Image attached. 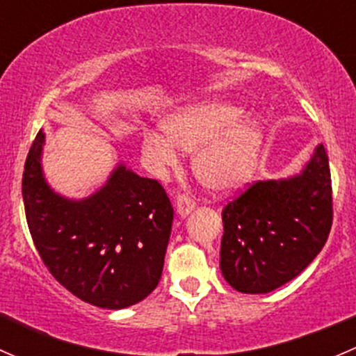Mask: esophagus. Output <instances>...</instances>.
Returning <instances> with one entry per match:
<instances>
[{
    "mask_svg": "<svg viewBox=\"0 0 356 356\" xmlns=\"http://www.w3.org/2000/svg\"><path fill=\"white\" fill-rule=\"evenodd\" d=\"M175 203H177V211L181 215H188L196 204L195 200H193L191 196L182 195V193H181V195H177V198H175Z\"/></svg>",
    "mask_w": 356,
    "mask_h": 356,
    "instance_id": "obj_1",
    "label": "esophagus"
}]
</instances>
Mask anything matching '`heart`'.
I'll return each mask as SVG.
<instances>
[{
	"label": "heart",
	"instance_id": "b5f03b06",
	"mask_svg": "<svg viewBox=\"0 0 356 356\" xmlns=\"http://www.w3.org/2000/svg\"><path fill=\"white\" fill-rule=\"evenodd\" d=\"M243 110L222 102L189 106L163 125V136L146 132L143 155L161 174L177 163L176 148L191 152L196 179L211 193L224 195L250 181L264 143V132Z\"/></svg>",
	"mask_w": 356,
	"mask_h": 356
}]
</instances>
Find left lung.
<instances>
[{
    "mask_svg": "<svg viewBox=\"0 0 356 356\" xmlns=\"http://www.w3.org/2000/svg\"><path fill=\"white\" fill-rule=\"evenodd\" d=\"M220 270L239 293L261 294L300 275L332 225L329 158L318 145L303 174L257 181L222 208Z\"/></svg>",
    "mask_w": 356,
    "mask_h": 356,
    "instance_id": "8db88e82",
    "label": "left lung"
}]
</instances>
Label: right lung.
<instances>
[{
  "instance_id": "obj_1",
  "label": "right lung",
  "mask_w": 356,
  "mask_h": 356,
  "mask_svg": "<svg viewBox=\"0 0 356 356\" xmlns=\"http://www.w3.org/2000/svg\"><path fill=\"white\" fill-rule=\"evenodd\" d=\"M38 132L22 177L29 231L49 274L79 300L118 310L160 282L174 208L163 186L117 167L105 188L82 201L55 195L41 174Z\"/></svg>"
}]
</instances>
